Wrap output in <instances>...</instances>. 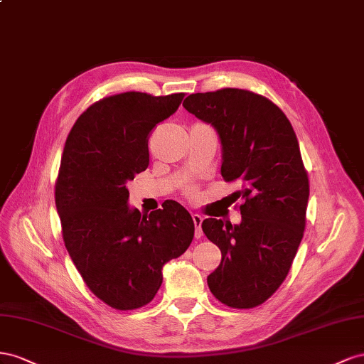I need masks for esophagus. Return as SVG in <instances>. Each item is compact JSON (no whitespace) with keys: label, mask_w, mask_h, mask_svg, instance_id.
<instances>
[{"label":"esophagus","mask_w":364,"mask_h":364,"mask_svg":"<svg viewBox=\"0 0 364 364\" xmlns=\"http://www.w3.org/2000/svg\"><path fill=\"white\" fill-rule=\"evenodd\" d=\"M192 220H193V224H195V237H201L203 236V230H201L203 216L198 215V213H193Z\"/></svg>","instance_id":"34e87169"}]
</instances>
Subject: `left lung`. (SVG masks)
<instances>
[{
  "label": "left lung",
  "instance_id": "left-lung-1",
  "mask_svg": "<svg viewBox=\"0 0 364 364\" xmlns=\"http://www.w3.org/2000/svg\"><path fill=\"white\" fill-rule=\"evenodd\" d=\"M183 107L216 129L221 175L237 181L232 196L244 201L240 224H201L223 255L207 284L224 305L255 308L284 282L304 237L309 181L296 132L282 109L247 90L196 92Z\"/></svg>",
  "mask_w": 364,
  "mask_h": 364
}]
</instances>
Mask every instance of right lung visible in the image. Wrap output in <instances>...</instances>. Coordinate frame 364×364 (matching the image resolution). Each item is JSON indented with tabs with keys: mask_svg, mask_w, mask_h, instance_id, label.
I'll use <instances>...</instances> for the list:
<instances>
[{
	"mask_svg": "<svg viewBox=\"0 0 364 364\" xmlns=\"http://www.w3.org/2000/svg\"><path fill=\"white\" fill-rule=\"evenodd\" d=\"M184 92L128 91L84 111L68 134L55 188L62 236L92 294L111 308L149 304L161 269L193 240L191 213L176 201L141 215L128 204L127 183L149 164L148 137L178 109Z\"/></svg>",
	"mask_w": 364,
	"mask_h": 364,
	"instance_id": "add662e5",
	"label": "right lung"
}]
</instances>
